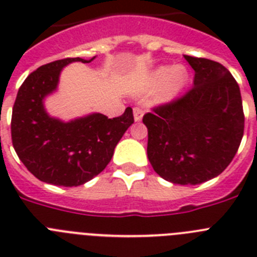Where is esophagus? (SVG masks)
<instances>
[{"instance_id": "obj_1", "label": "esophagus", "mask_w": 257, "mask_h": 257, "mask_svg": "<svg viewBox=\"0 0 257 257\" xmlns=\"http://www.w3.org/2000/svg\"><path fill=\"white\" fill-rule=\"evenodd\" d=\"M143 114H144V112H143L142 108H139V106H135V108H134V118H135L136 122L142 121Z\"/></svg>"}]
</instances>
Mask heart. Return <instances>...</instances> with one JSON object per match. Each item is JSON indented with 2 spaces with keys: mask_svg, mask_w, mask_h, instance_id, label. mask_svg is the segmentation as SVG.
<instances>
[{
  "mask_svg": "<svg viewBox=\"0 0 257 257\" xmlns=\"http://www.w3.org/2000/svg\"><path fill=\"white\" fill-rule=\"evenodd\" d=\"M188 81L187 68L183 65H175V67H161L152 74L149 88L154 90L165 85L162 87L160 94V100L169 101L175 95L181 90L185 82Z\"/></svg>",
  "mask_w": 257,
  "mask_h": 257,
  "instance_id": "1",
  "label": "heart"
}]
</instances>
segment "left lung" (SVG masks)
I'll return each instance as SVG.
<instances>
[{"label":"left lung","instance_id":"left-lung-1","mask_svg":"<svg viewBox=\"0 0 257 257\" xmlns=\"http://www.w3.org/2000/svg\"><path fill=\"white\" fill-rule=\"evenodd\" d=\"M184 58L196 72L194 86L154 106L143 122L154 171L170 183L197 185L216 178L234 158L243 138L244 114L239 86L224 65Z\"/></svg>","mask_w":257,"mask_h":257}]
</instances>
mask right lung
<instances>
[{"label": "right lung", "instance_id": "obj_1", "mask_svg": "<svg viewBox=\"0 0 257 257\" xmlns=\"http://www.w3.org/2000/svg\"><path fill=\"white\" fill-rule=\"evenodd\" d=\"M81 58L55 60L29 74L20 86L11 115V140L19 160L38 180L58 187H78L106 167L115 145L134 123L128 106L119 117L100 113L70 122L50 117L44 99L55 91L61 69Z\"/></svg>", "mask_w": 257, "mask_h": 257}]
</instances>
